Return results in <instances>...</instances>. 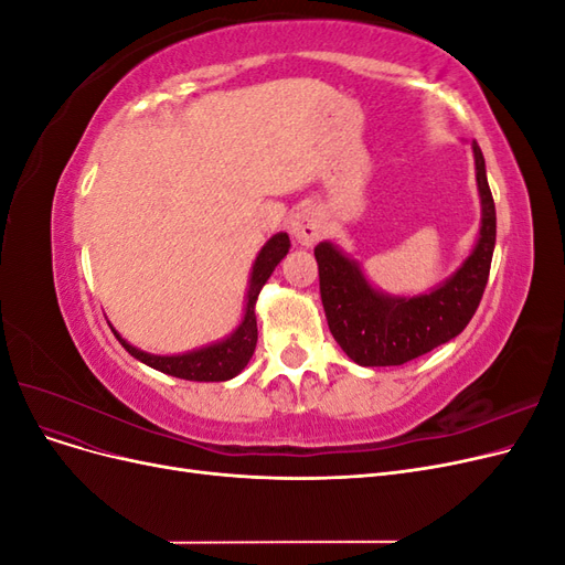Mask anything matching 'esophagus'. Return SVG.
Returning <instances> with one entry per match:
<instances>
[{
    "instance_id": "obj_1",
    "label": "esophagus",
    "mask_w": 565,
    "mask_h": 565,
    "mask_svg": "<svg viewBox=\"0 0 565 565\" xmlns=\"http://www.w3.org/2000/svg\"><path fill=\"white\" fill-rule=\"evenodd\" d=\"M322 212L316 207V204H303L292 216V224H289V231H292V237L299 245L311 247L320 241L322 235Z\"/></svg>"
}]
</instances>
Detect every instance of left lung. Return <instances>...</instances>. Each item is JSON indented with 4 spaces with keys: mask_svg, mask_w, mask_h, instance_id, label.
<instances>
[{
    "mask_svg": "<svg viewBox=\"0 0 565 565\" xmlns=\"http://www.w3.org/2000/svg\"><path fill=\"white\" fill-rule=\"evenodd\" d=\"M476 188L481 198L478 241L459 268L429 292L388 295L374 287L355 259L339 245L316 247L320 299L330 332L353 363L363 367L403 365L446 344L467 328L481 303L494 252L498 216L486 177V160L471 143Z\"/></svg>",
    "mask_w": 565,
    "mask_h": 565,
    "instance_id": "left-lung-1",
    "label": "left lung"
}]
</instances>
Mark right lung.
<instances>
[{"label":"right lung","mask_w":565,"mask_h":565,"mask_svg":"<svg viewBox=\"0 0 565 565\" xmlns=\"http://www.w3.org/2000/svg\"><path fill=\"white\" fill-rule=\"evenodd\" d=\"M289 252V235L287 233H276L268 237L266 245L256 254V259L252 264L249 273V285H247V295H245V313L237 328L224 337L216 339L207 347H200L185 353H174V355H158V353H148L131 347L129 341L119 334L113 324L110 330L117 337L119 344H122L136 361L146 363L148 367L172 374V377L188 380V382H228L241 374L249 358L256 349V299H259L262 287L270 278V273L276 270V266L285 259Z\"/></svg>","instance_id":"add662e5"}]
</instances>
